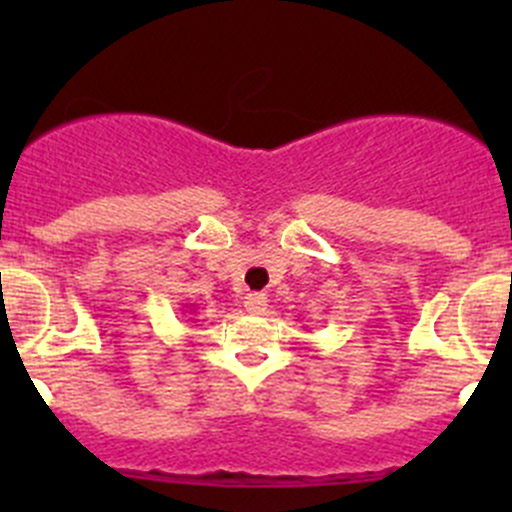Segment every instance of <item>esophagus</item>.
I'll return each instance as SVG.
<instances>
[{"instance_id": "1", "label": "esophagus", "mask_w": 512, "mask_h": 512, "mask_svg": "<svg viewBox=\"0 0 512 512\" xmlns=\"http://www.w3.org/2000/svg\"><path fill=\"white\" fill-rule=\"evenodd\" d=\"M245 309L250 314H262L267 309V297L260 292H252L245 297Z\"/></svg>"}]
</instances>
